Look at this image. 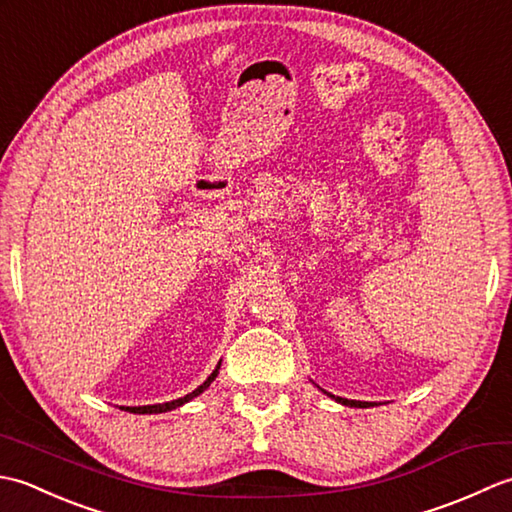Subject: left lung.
Returning a JSON list of instances; mask_svg holds the SVG:
<instances>
[{"label":"left lung","mask_w":512,"mask_h":512,"mask_svg":"<svg viewBox=\"0 0 512 512\" xmlns=\"http://www.w3.org/2000/svg\"><path fill=\"white\" fill-rule=\"evenodd\" d=\"M325 394H328V391H325ZM330 398H334L336 402H341V405H345V407H369L372 405V402H361V400H347V398H341V396H332V394H328Z\"/></svg>","instance_id":"obj_1"}]
</instances>
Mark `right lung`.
<instances>
[{
    "label": "right lung",
    "mask_w": 512,
    "mask_h": 512,
    "mask_svg": "<svg viewBox=\"0 0 512 512\" xmlns=\"http://www.w3.org/2000/svg\"><path fill=\"white\" fill-rule=\"evenodd\" d=\"M217 369H220V365L215 367V372L204 380V383L195 389V391H191V394H187L184 398H178V400H171V402H162V405H147V407H127V411L129 413H165V411H171V409H176V407H182L184 402H189V400H193L195 396H200L202 391L209 387L213 380H215V376H217Z\"/></svg>",
    "instance_id": "1"
}]
</instances>
